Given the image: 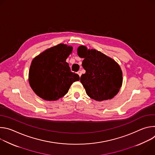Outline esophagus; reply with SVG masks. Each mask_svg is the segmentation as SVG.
Masks as SVG:
<instances>
[{
  "label": "esophagus",
  "instance_id": "1",
  "mask_svg": "<svg viewBox=\"0 0 155 155\" xmlns=\"http://www.w3.org/2000/svg\"><path fill=\"white\" fill-rule=\"evenodd\" d=\"M78 74L79 75V76H80V77H81V71H79L78 72Z\"/></svg>",
  "mask_w": 155,
  "mask_h": 155
}]
</instances>
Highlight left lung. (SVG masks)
Masks as SVG:
<instances>
[{
	"label": "left lung",
	"mask_w": 155,
	"mask_h": 155,
	"mask_svg": "<svg viewBox=\"0 0 155 155\" xmlns=\"http://www.w3.org/2000/svg\"><path fill=\"white\" fill-rule=\"evenodd\" d=\"M79 57L84 58L82 66L86 71L80 81L90 98L103 101L111 99L119 92L123 74L119 64L112 58L95 49L81 45L77 48Z\"/></svg>",
	"instance_id": "1"
}]
</instances>
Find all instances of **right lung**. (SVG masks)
Instances as JSON below:
<instances>
[{
  "label": "right lung",
  "instance_id": "add662e5",
  "mask_svg": "<svg viewBox=\"0 0 155 155\" xmlns=\"http://www.w3.org/2000/svg\"><path fill=\"white\" fill-rule=\"evenodd\" d=\"M73 47L60 43L35 57L29 72V83L40 98L57 101L68 93L72 84L80 80L79 75L71 71L66 59Z\"/></svg>",
  "mask_w": 155,
  "mask_h": 155
}]
</instances>
